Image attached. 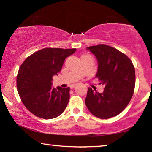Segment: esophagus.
<instances>
[{"mask_svg":"<svg viewBox=\"0 0 152 152\" xmlns=\"http://www.w3.org/2000/svg\"><path fill=\"white\" fill-rule=\"evenodd\" d=\"M76 85V84H72V85L71 86H70V88H74V87H75Z\"/></svg>","mask_w":152,"mask_h":152,"instance_id":"obj_1","label":"esophagus"}]
</instances>
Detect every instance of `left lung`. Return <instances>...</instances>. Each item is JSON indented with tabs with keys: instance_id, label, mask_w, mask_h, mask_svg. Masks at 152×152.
Masks as SVG:
<instances>
[{
	"instance_id": "obj_1",
	"label": "left lung",
	"mask_w": 152,
	"mask_h": 152,
	"mask_svg": "<svg viewBox=\"0 0 152 152\" xmlns=\"http://www.w3.org/2000/svg\"><path fill=\"white\" fill-rule=\"evenodd\" d=\"M95 56L98 70L95 76L104 86L102 93L88 88L85 99L89 111L100 119L117 116L132 99L135 84V68L127 56L117 49L99 44L86 48Z\"/></svg>"
}]
</instances>
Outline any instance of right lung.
Returning a JSON list of instances; mask_svg holds the SVG:
<instances>
[{"mask_svg":"<svg viewBox=\"0 0 152 152\" xmlns=\"http://www.w3.org/2000/svg\"><path fill=\"white\" fill-rule=\"evenodd\" d=\"M76 49L44 48L29 56L17 76L19 95L25 107L38 117L54 119L66 109L70 99L69 87H52L53 76L60 73L65 59Z\"/></svg>","mask_w":152,"mask_h":152,"instance_id":"add662e5","label":"right lung"}]
</instances>
